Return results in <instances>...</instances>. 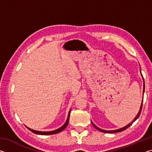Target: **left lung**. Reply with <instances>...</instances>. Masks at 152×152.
I'll return each mask as SVG.
<instances>
[{
    "instance_id": "obj_1",
    "label": "left lung",
    "mask_w": 152,
    "mask_h": 152,
    "mask_svg": "<svg viewBox=\"0 0 152 152\" xmlns=\"http://www.w3.org/2000/svg\"><path fill=\"white\" fill-rule=\"evenodd\" d=\"M140 72H141V70H140ZM141 76H142V78H143V99H142V102H141V106H140V110H139V113H137V115H136V117L134 118V119L133 120V121L132 122V123H129L128 125H125V127H121V128H120V129H115V130H111V131H107V130H104V129H101V128H99L98 127H96V125H95L93 123H92V121H91V123H92V125L94 126V127L97 130H99V131H100V132H103V133H117V132H123V131H124V130H125L126 129H127L129 127H130L131 125H132V123H133V122H135L136 120H137L138 118H139V117H140V113H141V109H142V104H143V93H144V91H145V83H144V79H143V75L142 74H141Z\"/></svg>"
}]
</instances>
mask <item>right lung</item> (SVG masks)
<instances>
[{
	"mask_svg": "<svg viewBox=\"0 0 152 152\" xmlns=\"http://www.w3.org/2000/svg\"><path fill=\"white\" fill-rule=\"evenodd\" d=\"M70 111H71V109L70 110V111L68 113V118H67V120L66 123H64V124L61 126V127H60L58 129H56V130H53V131H50V132H39V131H36V130H33L32 129H31L29 127H27V128L28 129H29L31 132H33V133H35V134H37V135H52V134H56V133H58L61 132V131H63L64 129H65L67 125L68 124V122H69V119H70Z\"/></svg>",
	"mask_w": 152,
	"mask_h": 152,
	"instance_id": "right-lung-1",
	"label": "right lung"
}]
</instances>
